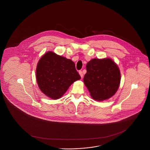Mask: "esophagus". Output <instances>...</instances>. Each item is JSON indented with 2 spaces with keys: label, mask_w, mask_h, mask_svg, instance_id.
<instances>
[{
  "label": "esophagus",
  "mask_w": 150,
  "mask_h": 150,
  "mask_svg": "<svg viewBox=\"0 0 150 150\" xmlns=\"http://www.w3.org/2000/svg\"><path fill=\"white\" fill-rule=\"evenodd\" d=\"M79 74H80V76L81 77H83V73H82V71H79Z\"/></svg>",
  "instance_id": "obj_1"
}]
</instances>
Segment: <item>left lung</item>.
<instances>
[{
    "instance_id": "obj_1",
    "label": "left lung",
    "mask_w": 150,
    "mask_h": 150,
    "mask_svg": "<svg viewBox=\"0 0 150 150\" xmlns=\"http://www.w3.org/2000/svg\"><path fill=\"white\" fill-rule=\"evenodd\" d=\"M86 70L83 82L94 100H107L115 93L120 82V73L112 60L92 59L87 64Z\"/></svg>"
}]
</instances>
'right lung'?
I'll return each instance as SVG.
<instances>
[{
	"label": "right lung",
	"mask_w": 150,
	"mask_h": 150,
	"mask_svg": "<svg viewBox=\"0 0 150 150\" xmlns=\"http://www.w3.org/2000/svg\"><path fill=\"white\" fill-rule=\"evenodd\" d=\"M36 79L41 91L50 98L57 100L81 77L71 60L49 52L38 63Z\"/></svg>",
	"instance_id": "obj_1"
}]
</instances>
